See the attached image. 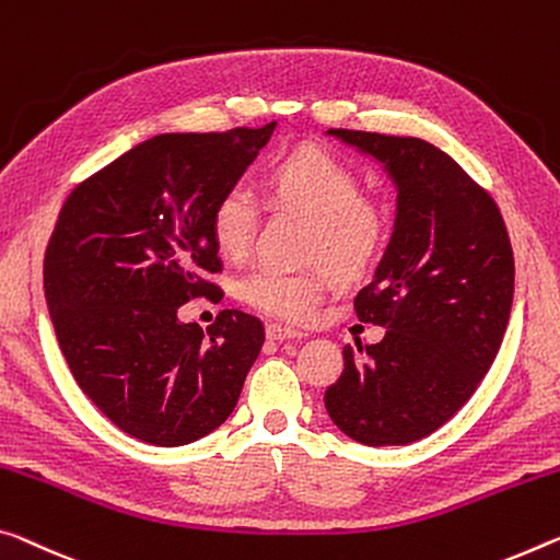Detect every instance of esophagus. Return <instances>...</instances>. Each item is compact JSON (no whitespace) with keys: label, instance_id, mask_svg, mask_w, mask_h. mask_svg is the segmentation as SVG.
I'll use <instances>...</instances> for the list:
<instances>
[{"label":"esophagus","instance_id":"obj_1","mask_svg":"<svg viewBox=\"0 0 560 560\" xmlns=\"http://www.w3.org/2000/svg\"><path fill=\"white\" fill-rule=\"evenodd\" d=\"M266 334H269V339H273V341L304 339V331H299V328L287 326V324H269L266 326Z\"/></svg>","mask_w":560,"mask_h":560}]
</instances>
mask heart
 I'll use <instances>...</instances> for the list:
<instances>
[{
	"label": "heart",
	"mask_w": 560,
	"mask_h": 560,
	"mask_svg": "<svg viewBox=\"0 0 560 560\" xmlns=\"http://www.w3.org/2000/svg\"><path fill=\"white\" fill-rule=\"evenodd\" d=\"M269 199L314 219L312 259H324L341 277H353L376 259L388 238V214L361 194L349 164L316 147L281 156L266 174ZM259 199L244 182L229 184L211 209V236L226 259H244L259 229ZM328 279L322 269H283L261 264L238 283L248 306L264 314L304 322L324 299Z\"/></svg>",
	"instance_id": "b5f03b06"
}]
</instances>
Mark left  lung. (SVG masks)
I'll return each instance as SVG.
<instances>
[{"label": "left lung", "instance_id": "left-lung-1", "mask_svg": "<svg viewBox=\"0 0 560 560\" xmlns=\"http://www.w3.org/2000/svg\"><path fill=\"white\" fill-rule=\"evenodd\" d=\"M326 135L384 164L398 197L384 259L353 299L361 322L386 334L343 346L324 404L363 446H406L441 429L491 369L513 304L511 238L491 194L429 141Z\"/></svg>", "mask_w": 560, "mask_h": 560}]
</instances>
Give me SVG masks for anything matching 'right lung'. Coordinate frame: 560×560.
Instances as JSON below:
<instances>
[{"instance_id": "1", "label": "right lung", "mask_w": 560, "mask_h": 560, "mask_svg": "<svg viewBox=\"0 0 560 560\" xmlns=\"http://www.w3.org/2000/svg\"><path fill=\"white\" fill-rule=\"evenodd\" d=\"M261 129L159 135L69 194L44 254L59 349L92 404L154 446L207 436L234 411L264 324L224 308L207 328L179 306L219 273L211 209L271 139Z\"/></svg>"}]
</instances>
